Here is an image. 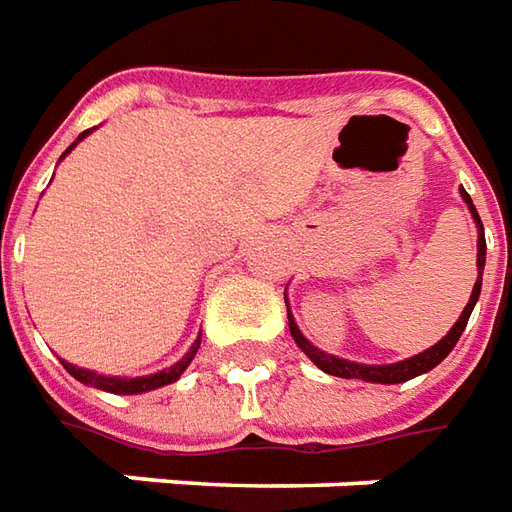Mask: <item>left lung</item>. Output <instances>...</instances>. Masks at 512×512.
<instances>
[{
    "label": "left lung",
    "mask_w": 512,
    "mask_h": 512,
    "mask_svg": "<svg viewBox=\"0 0 512 512\" xmlns=\"http://www.w3.org/2000/svg\"><path fill=\"white\" fill-rule=\"evenodd\" d=\"M460 198L466 201L469 206L471 217H474V226H477V281H474V289H471V297L466 308L460 311L458 322L449 328V333L444 339H438L433 347H427L422 353L411 355V358H405V361H397V364H358V361H347V358H339V355H331L320 350V347H314V344L308 342L306 336L300 333L297 328L295 317H292V308H289V300H286V311H289V333H292V339L295 344L303 350V353L314 361V364L320 366L322 372H328L333 378H347V380H364V383H405V380L419 378L424 372H430V369H436L449 353H452V347L458 344L460 333L466 331V322H469L471 311L477 306V300H480V289H482V270H485V231H482V220L477 215V209L471 204L469 192L460 187Z\"/></svg>",
    "instance_id": "obj_1"
}]
</instances>
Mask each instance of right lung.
I'll return each mask as SVG.
<instances>
[{
    "label": "right lung",
    "instance_id": "obj_1",
    "mask_svg": "<svg viewBox=\"0 0 512 512\" xmlns=\"http://www.w3.org/2000/svg\"><path fill=\"white\" fill-rule=\"evenodd\" d=\"M90 132H93V129H88V132L79 134V137H76V143H79V140H85ZM76 143H71V148H68V151H65L60 159L68 157V154L74 151ZM198 347H201V336H198V339L192 342V347L187 350V355H184L181 361H176V364L168 366V369H159V372H154V375H143V378H118V375H99V372H93V369H85V366H74V364H68V361H63V366L68 369V375H74L79 383H85V386H93V389L110 391V394H146V391L162 389V386H168V383H176V380L184 375V369L190 366L192 358H195Z\"/></svg>",
    "mask_w": 512,
    "mask_h": 512
}]
</instances>
